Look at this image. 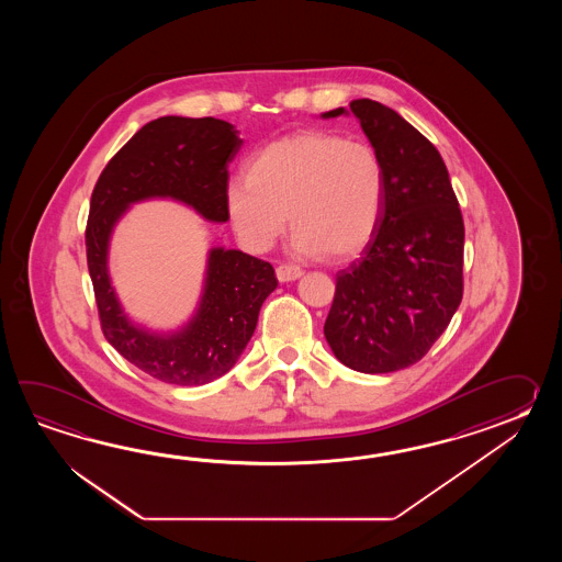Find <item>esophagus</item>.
Returning <instances> with one entry per match:
<instances>
[{"label": "esophagus", "mask_w": 562, "mask_h": 562, "mask_svg": "<svg viewBox=\"0 0 562 562\" xmlns=\"http://www.w3.org/2000/svg\"><path fill=\"white\" fill-rule=\"evenodd\" d=\"M277 279L281 281V283H289V281H295L299 277L303 276V271L295 267V265H279L277 267Z\"/></svg>", "instance_id": "1"}]
</instances>
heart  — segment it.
Returning <instances> with one entry per match:
<instances>
[{
    "mask_svg": "<svg viewBox=\"0 0 562 562\" xmlns=\"http://www.w3.org/2000/svg\"><path fill=\"white\" fill-rule=\"evenodd\" d=\"M385 203L382 156L363 140L299 131L267 144L228 182L225 209L233 231L251 251H267L286 227L305 257L344 261L370 245Z\"/></svg>",
    "mask_w": 562,
    "mask_h": 562,
    "instance_id": "b5f03b06",
    "label": "heart"
}]
</instances>
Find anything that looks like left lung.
Listing matches in <instances>:
<instances>
[{"label":"left lung","instance_id":"1","mask_svg":"<svg viewBox=\"0 0 562 562\" xmlns=\"http://www.w3.org/2000/svg\"><path fill=\"white\" fill-rule=\"evenodd\" d=\"M349 112L382 156L385 203L361 259L337 273L323 334L347 368L390 373L424 358L454 317L464 221L442 156L424 134L370 98ZM349 112L335 108L322 119Z\"/></svg>","mask_w":562,"mask_h":562}]
</instances>
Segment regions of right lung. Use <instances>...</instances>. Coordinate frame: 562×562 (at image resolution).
Segmentation results:
<instances>
[{
    "label": "right lung",
    "mask_w": 562,
    "mask_h": 562,
    "mask_svg": "<svg viewBox=\"0 0 562 562\" xmlns=\"http://www.w3.org/2000/svg\"><path fill=\"white\" fill-rule=\"evenodd\" d=\"M240 146L239 132L225 120L162 116L144 124L95 182L86 257L102 331L122 358L160 382L203 385L225 375L249 344L265 299L276 291V271L247 252L215 247L191 319L175 331H153L120 305L108 271L112 233L132 204L150 199H172L204 221L227 223V167Z\"/></svg>",
    "instance_id": "obj_1"
}]
</instances>
